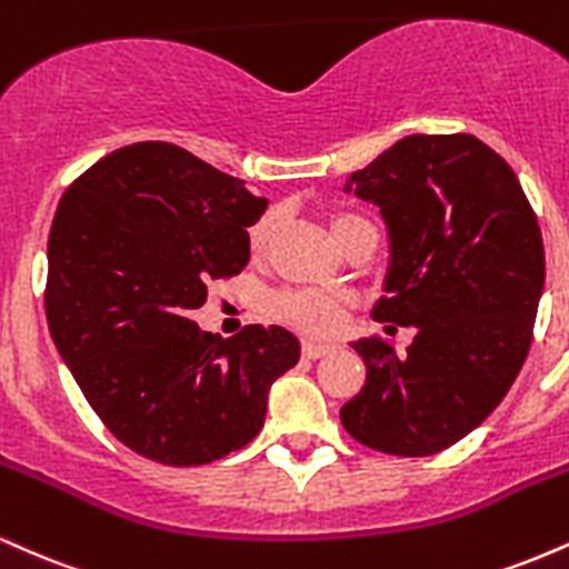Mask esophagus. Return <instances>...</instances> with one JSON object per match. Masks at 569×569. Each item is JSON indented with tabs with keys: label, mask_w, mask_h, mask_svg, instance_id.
<instances>
[{
	"label": "esophagus",
	"mask_w": 569,
	"mask_h": 569,
	"mask_svg": "<svg viewBox=\"0 0 569 569\" xmlns=\"http://www.w3.org/2000/svg\"><path fill=\"white\" fill-rule=\"evenodd\" d=\"M335 350L331 345H321V342H302V356L305 358H323Z\"/></svg>",
	"instance_id": "1"
}]
</instances>
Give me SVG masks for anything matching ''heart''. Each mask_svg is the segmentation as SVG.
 <instances>
[{"instance_id":"obj_1","label":"heart","mask_w":569,"mask_h":569,"mask_svg":"<svg viewBox=\"0 0 569 569\" xmlns=\"http://www.w3.org/2000/svg\"><path fill=\"white\" fill-rule=\"evenodd\" d=\"M329 227L337 246L345 248L352 234L371 224L367 219L356 217V213L337 211L331 213ZM272 232H276V213L272 211L262 213V217L248 227V248H251L253 257H262L267 251ZM272 312H276L280 321L293 326V329H302L307 335H331V331H337L339 321H342V305H339V299L318 291L280 293V297L272 299Z\"/></svg>"}]
</instances>
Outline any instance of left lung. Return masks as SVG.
Masks as SVG:
<instances>
[{
  "instance_id": "8db88e82",
  "label": "left lung",
  "mask_w": 569,
  "mask_h": 569,
  "mask_svg": "<svg viewBox=\"0 0 569 569\" xmlns=\"http://www.w3.org/2000/svg\"><path fill=\"white\" fill-rule=\"evenodd\" d=\"M380 206L390 238L371 318L415 326L407 356L352 342L367 385L339 411L356 441L428 457L466 439L506 398L532 342L546 280L538 219L519 179L476 136H407L345 184Z\"/></svg>"
}]
</instances>
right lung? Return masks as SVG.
Segmentation results:
<instances>
[{
	"label": "right lung",
	"instance_id": "obj_1",
	"mask_svg": "<svg viewBox=\"0 0 569 569\" xmlns=\"http://www.w3.org/2000/svg\"><path fill=\"white\" fill-rule=\"evenodd\" d=\"M267 200L168 141L114 149L63 192L48 238V312L63 363L101 422L162 466H206L264 426L299 361L280 326L232 339L189 312L248 264Z\"/></svg>",
	"mask_w": 569,
	"mask_h": 569
}]
</instances>
